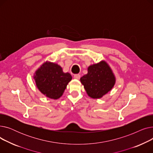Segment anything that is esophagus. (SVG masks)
Listing matches in <instances>:
<instances>
[{
	"label": "esophagus",
	"instance_id": "obj_1",
	"mask_svg": "<svg viewBox=\"0 0 153 153\" xmlns=\"http://www.w3.org/2000/svg\"><path fill=\"white\" fill-rule=\"evenodd\" d=\"M74 77L76 79H79L80 77H81V75H80L79 74H74Z\"/></svg>",
	"mask_w": 153,
	"mask_h": 153
}]
</instances>
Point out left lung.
Masks as SVG:
<instances>
[{"label":"left lung","mask_w":153,"mask_h":153,"mask_svg":"<svg viewBox=\"0 0 153 153\" xmlns=\"http://www.w3.org/2000/svg\"><path fill=\"white\" fill-rule=\"evenodd\" d=\"M87 94L94 99L101 98L114 87L115 79L105 61L88 68V73L81 78Z\"/></svg>","instance_id":"left-lung-1"}]
</instances>
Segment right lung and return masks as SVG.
Returning <instances> with one entry per match:
<instances>
[{
  "label": "right lung",
  "instance_id": "add662e5",
  "mask_svg": "<svg viewBox=\"0 0 153 153\" xmlns=\"http://www.w3.org/2000/svg\"><path fill=\"white\" fill-rule=\"evenodd\" d=\"M35 82L38 89L46 97L58 99L62 95L71 75L64 73L61 66L53 62H45L35 73Z\"/></svg>",
  "mask_w": 153,
  "mask_h": 153
}]
</instances>
